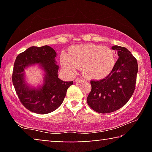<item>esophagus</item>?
I'll use <instances>...</instances> for the list:
<instances>
[{
  "label": "esophagus",
  "instance_id": "esophagus-1",
  "mask_svg": "<svg viewBox=\"0 0 152 152\" xmlns=\"http://www.w3.org/2000/svg\"><path fill=\"white\" fill-rule=\"evenodd\" d=\"M84 79H82V78H80V77H78L75 80V82L77 83H81V82H84Z\"/></svg>",
  "mask_w": 152,
  "mask_h": 152
}]
</instances>
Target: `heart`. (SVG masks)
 Instances as JSON below:
<instances>
[{"instance_id": "1", "label": "heart", "mask_w": 152, "mask_h": 152, "mask_svg": "<svg viewBox=\"0 0 152 152\" xmlns=\"http://www.w3.org/2000/svg\"><path fill=\"white\" fill-rule=\"evenodd\" d=\"M60 61L64 69L70 73H75L80 66L86 77L101 79L111 73L115 66L116 56L109 48L89 43L72 46L68 52L64 50Z\"/></svg>"}]
</instances>
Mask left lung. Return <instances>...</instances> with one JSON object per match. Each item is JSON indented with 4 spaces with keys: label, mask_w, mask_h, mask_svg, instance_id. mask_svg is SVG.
I'll use <instances>...</instances> for the list:
<instances>
[{
    "label": "left lung",
    "mask_w": 152,
    "mask_h": 152,
    "mask_svg": "<svg viewBox=\"0 0 152 152\" xmlns=\"http://www.w3.org/2000/svg\"><path fill=\"white\" fill-rule=\"evenodd\" d=\"M118 58L109 75L101 80H91L87 103L99 113H108L122 108L135 91L138 62L126 48L114 45Z\"/></svg>",
    "instance_id": "8db88e82"
}]
</instances>
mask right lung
Instances as JSON below:
<instances>
[{"label": "right lung", "instance_id": "obj_1", "mask_svg": "<svg viewBox=\"0 0 152 152\" xmlns=\"http://www.w3.org/2000/svg\"><path fill=\"white\" fill-rule=\"evenodd\" d=\"M56 55L55 50L44 45L29 48L16 57L12 82L20 102L29 111L39 114L54 111L63 102L68 87L73 84L58 78ZM37 63L45 72V80L42 86L33 88L25 82L24 70L29 65Z\"/></svg>", "mask_w": 152, "mask_h": 152}]
</instances>
